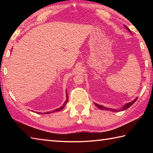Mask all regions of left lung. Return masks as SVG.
I'll return each mask as SVG.
<instances>
[{"label": "left lung", "mask_w": 153, "mask_h": 153, "mask_svg": "<svg viewBox=\"0 0 153 153\" xmlns=\"http://www.w3.org/2000/svg\"><path fill=\"white\" fill-rule=\"evenodd\" d=\"M124 27H126V30H128L131 33V30H129V29L128 27L126 26V25H124ZM137 98H136V99H135L134 100H133V101H131V102H128V103L125 104V105L123 106L122 108H121L120 109H117V110H116V109H112V108H107V107L103 106H102V105H98V104H96V103H94V104H95V105L96 106L98 107V108H99V109H100V110H110V111H112V112H120V111H122V110H126V109H128V108H129V107H130V106L133 105V104H134V103L136 101V100H137Z\"/></svg>", "instance_id": "1"}]
</instances>
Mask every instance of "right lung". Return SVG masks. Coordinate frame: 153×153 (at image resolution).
I'll return each instance as SVG.
<instances>
[{
  "mask_svg": "<svg viewBox=\"0 0 153 153\" xmlns=\"http://www.w3.org/2000/svg\"><path fill=\"white\" fill-rule=\"evenodd\" d=\"M66 101L64 102V103L63 104V105L61 107H60V108H56V109H55V110H54L53 111H52V112H44V113H43V114H51V113H52V112H58V111H60V110H62L64 107H65V106H66V103H67V102H68V94H67V91H66ZM39 114H42L41 112H38Z\"/></svg>",
  "mask_w": 153,
  "mask_h": 153,
  "instance_id": "right-lung-1",
  "label": "right lung"
}]
</instances>
